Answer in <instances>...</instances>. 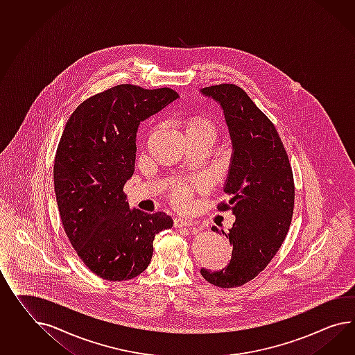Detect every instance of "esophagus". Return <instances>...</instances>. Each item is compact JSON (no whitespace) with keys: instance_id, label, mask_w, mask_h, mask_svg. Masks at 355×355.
I'll list each match as a JSON object with an SVG mask.
<instances>
[{"instance_id":"obj_1","label":"esophagus","mask_w":355,"mask_h":355,"mask_svg":"<svg viewBox=\"0 0 355 355\" xmlns=\"http://www.w3.org/2000/svg\"><path fill=\"white\" fill-rule=\"evenodd\" d=\"M194 223L191 220H184L182 218H176L173 220V227H193Z\"/></svg>"}]
</instances>
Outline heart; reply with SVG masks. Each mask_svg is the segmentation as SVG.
<instances>
[{
    "label": "heart",
    "instance_id": "obj_1",
    "mask_svg": "<svg viewBox=\"0 0 355 355\" xmlns=\"http://www.w3.org/2000/svg\"><path fill=\"white\" fill-rule=\"evenodd\" d=\"M185 132L194 135H207L215 139L218 134V126L214 119L206 114H194L185 122ZM206 180L203 178H197L193 184L180 182L175 185L170 193V198L175 207L185 209L191 206V191L193 189H203Z\"/></svg>",
    "mask_w": 355,
    "mask_h": 355
}]
</instances>
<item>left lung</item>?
I'll use <instances>...</instances> for the list:
<instances>
[{
    "label": "left lung",
    "instance_id": "left-lung-1",
    "mask_svg": "<svg viewBox=\"0 0 355 355\" xmlns=\"http://www.w3.org/2000/svg\"><path fill=\"white\" fill-rule=\"evenodd\" d=\"M202 94L220 103L227 119L234 152L224 188L229 200L218 209H230L236 218L229 233L223 232L233 247L227 268H202L200 274L214 286L233 288L252 281L281 248L293 214V173L273 122L243 89L220 83Z\"/></svg>",
    "mask_w": 355,
    "mask_h": 355
}]
</instances>
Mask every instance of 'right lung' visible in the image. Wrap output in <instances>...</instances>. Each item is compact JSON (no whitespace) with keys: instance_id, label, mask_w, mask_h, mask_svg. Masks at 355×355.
Returning a JSON list of instances; mask_svg holds the SVG:
<instances>
[{"instance_id":"right-lung-1","label":"right lung","mask_w":355,"mask_h":355,"mask_svg":"<svg viewBox=\"0 0 355 355\" xmlns=\"http://www.w3.org/2000/svg\"><path fill=\"white\" fill-rule=\"evenodd\" d=\"M178 98L170 87L117 85L81 103L64 128L54 164L59 214L78 257L103 279L143 273L155 234L173 227L164 212L130 209L123 187L135 170L139 123Z\"/></svg>"}]
</instances>
